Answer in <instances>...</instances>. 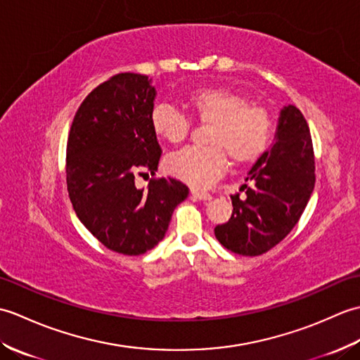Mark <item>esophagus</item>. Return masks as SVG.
<instances>
[{"label": "esophagus", "mask_w": 360, "mask_h": 360, "mask_svg": "<svg viewBox=\"0 0 360 360\" xmlns=\"http://www.w3.org/2000/svg\"><path fill=\"white\" fill-rule=\"evenodd\" d=\"M190 195H192L193 198H196V200H200V201H210L212 200V195L210 193L201 192V190H192V192H190Z\"/></svg>", "instance_id": "34e87169"}]
</instances>
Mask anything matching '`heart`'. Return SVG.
<instances>
[{"mask_svg": "<svg viewBox=\"0 0 360 360\" xmlns=\"http://www.w3.org/2000/svg\"><path fill=\"white\" fill-rule=\"evenodd\" d=\"M190 116L207 125L202 142L174 153L165 160L167 172L193 187H207L227 167L248 165L266 151L272 136V117L263 106L248 103L246 97L227 88H201L184 98ZM151 128L168 143H181L188 134L184 114L167 105L151 112Z\"/></svg>", "mask_w": 360, "mask_h": 360, "instance_id": "heart-1", "label": "heart"}]
</instances>
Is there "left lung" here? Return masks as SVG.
Wrapping results in <instances>:
<instances>
[{"label":"left lung","instance_id":"left-lung-1","mask_svg":"<svg viewBox=\"0 0 360 360\" xmlns=\"http://www.w3.org/2000/svg\"><path fill=\"white\" fill-rule=\"evenodd\" d=\"M314 150L309 127L294 105L283 106L275 142L250 168L241 186L246 198L232 196V217L215 227L229 250L257 257L292 231L316 184Z\"/></svg>","mask_w":360,"mask_h":360}]
</instances>
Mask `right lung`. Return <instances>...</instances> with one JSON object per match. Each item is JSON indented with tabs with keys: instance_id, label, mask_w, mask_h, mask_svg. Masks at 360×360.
I'll return each mask as SVG.
<instances>
[{
	"instance_id": "add662e5",
	"label": "right lung",
	"mask_w": 360,
	"mask_h": 360,
	"mask_svg": "<svg viewBox=\"0 0 360 360\" xmlns=\"http://www.w3.org/2000/svg\"><path fill=\"white\" fill-rule=\"evenodd\" d=\"M155 98L147 75H114L83 101L68 137L66 184L72 207L105 248L124 255L155 248L176 205L188 195V187L173 178L151 179L147 190L134 186L136 174L158 172Z\"/></svg>"
}]
</instances>
